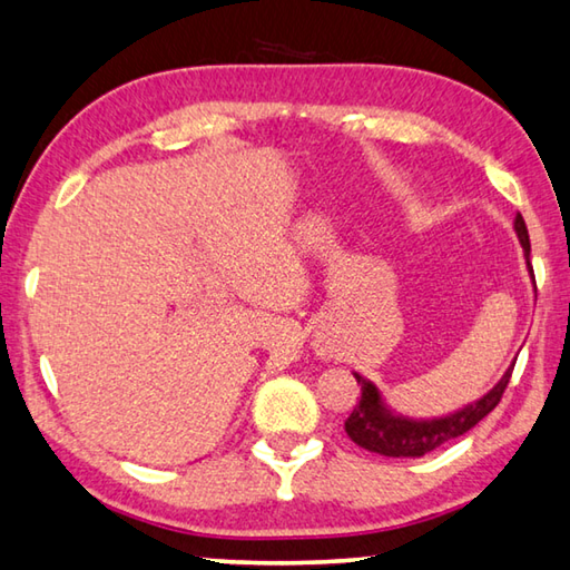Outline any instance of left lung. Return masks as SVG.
Masks as SVG:
<instances>
[{"instance_id": "left-lung-1", "label": "left lung", "mask_w": 570, "mask_h": 570, "mask_svg": "<svg viewBox=\"0 0 570 570\" xmlns=\"http://www.w3.org/2000/svg\"><path fill=\"white\" fill-rule=\"evenodd\" d=\"M513 229L523 246L525 268H529V274L533 278L529 229H525V222L521 214H515ZM533 286H535V278H533ZM513 366L515 361L505 368V374L501 376L499 384H495L489 393H483L479 401L465 403L463 409L446 413V416H439V419H409L403 416V413H396L384 401V396H381V391L374 381H368L361 374H354L361 384V399L344 423L348 439L358 443L361 449H366L371 453H381V456L419 459L423 453L439 449L441 443L463 436V433L471 431L481 419L489 416V413L499 406L503 391L509 386Z\"/></svg>"}]
</instances>
